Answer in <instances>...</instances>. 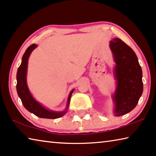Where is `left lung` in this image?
<instances>
[{
	"instance_id": "left-lung-1",
	"label": "left lung",
	"mask_w": 156,
	"mask_h": 156,
	"mask_svg": "<svg viewBox=\"0 0 156 156\" xmlns=\"http://www.w3.org/2000/svg\"><path fill=\"white\" fill-rule=\"evenodd\" d=\"M110 46L116 63L117 90L113 96L115 115H126L137 105L143 92L142 71L133 49L122 40L115 38Z\"/></svg>"
}]
</instances>
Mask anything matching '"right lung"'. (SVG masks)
<instances>
[{
  "instance_id": "add662e5",
  "label": "right lung",
  "mask_w": 156,
  "mask_h": 156,
  "mask_svg": "<svg viewBox=\"0 0 156 156\" xmlns=\"http://www.w3.org/2000/svg\"><path fill=\"white\" fill-rule=\"evenodd\" d=\"M37 47L36 44H32L28 48L26 49V52L23 54L22 58V62L20 66L18 69L16 74V90L19 97H20L21 102L23 106L29 112L33 113L34 115L41 118L46 119H57L62 117L66 113V110L64 112H53V111L46 110L43 106H41L38 102L34 99V98L30 93L29 90L26 83V73H27V66H28V60L30 56V54ZM73 90L69 94L67 102V109L68 106L70 102V98L72 94Z\"/></svg>"
}]
</instances>
